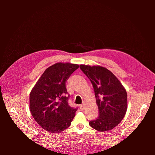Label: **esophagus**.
<instances>
[{
  "label": "esophagus",
  "mask_w": 155,
  "mask_h": 155,
  "mask_svg": "<svg viewBox=\"0 0 155 155\" xmlns=\"http://www.w3.org/2000/svg\"><path fill=\"white\" fill-rule=\"evenodd\" d=\"M79 108H80L81 110H84V109H85V105H79Z\"/></svg>",
  "instance_id": "esophagus-1"
}]
</instances>
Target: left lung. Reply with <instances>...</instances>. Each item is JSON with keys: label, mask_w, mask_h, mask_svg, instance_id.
I'll return each instance as SVG.
<instances>
[{"label": "left lung", "mask_w": 155, "mask_h": 155, "mask_svg": "<svg viewBox=\"0 0 155 155\" xmlns=\"http://www.w3.org/2000/svg\"><path fill=\"white\" fill-rule=\"evenodd\" d=\"M81 70L91 81L99 116L89 125L100 132L110 130L123 120L127 109V94L124 87L107 68L81 64Z\"/></svg>", "instance_id": "obj_1"}]
</instances>
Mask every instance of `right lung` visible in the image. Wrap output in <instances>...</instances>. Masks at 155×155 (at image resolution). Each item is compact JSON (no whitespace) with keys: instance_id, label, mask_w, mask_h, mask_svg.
Instances as JSON below:
<instances>
[{"instance_id":"obj_1","label":"right lung","mask_w":155,"mask_h":155,"mask_svg":"<svg viewBox=\"0 0 155 155\" xmlns=\"http://www.w3.org/2000/svg\"><path fill=\"white\" fill-rule=\"evenodd\" d=\"M78 68L77 64L55 63L45 70L31 91V114L46 131L61 133L71 125L78 109L68 105L65 83Z\"/></svg>"}]
</instances>
